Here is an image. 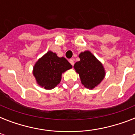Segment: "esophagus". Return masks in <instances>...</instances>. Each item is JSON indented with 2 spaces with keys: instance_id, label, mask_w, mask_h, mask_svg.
Listing matches in <instances>:
<instances>
[{
  "instance_id": "34e87169",
  "label": "esophagus",
  "mask_w": 135,
  "mask_h": 135,
  "mask_svg": "<svg viewBox=\"0 0 135 135\" xmlns=\"http://www.w3.org/2000/svg\"><path fill=\"white\" fill-rule=\"evenodd\" d=\"M69 62H70V64H71L72 66H74V59H71L69 60Z\"/></svg>"
}]
</instances>
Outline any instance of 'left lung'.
<instances>
[{"instance_id": "1", "label": "left lung", "mask_w": 135, "mask_h": 135, "mask_svg": "<svg viewBox=\"0 0 135 135\" xmlns=\"http://www.w3.org/2000/svg\"><path fill=\"white\" fill-rule=\"evenodd\" d=\"M80 61L76 62L74 68L80 76L85 88L92 90L104 78L105 72L103 64L90 51L86 50L79 55Z\"/></svg>"}]
</instances>
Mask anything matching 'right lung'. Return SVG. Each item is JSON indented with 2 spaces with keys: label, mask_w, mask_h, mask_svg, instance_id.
Listing matches in <instances>:
<instances>
[{
  "label": "right lung",
  "mask_w": 135,
  "mask_h": 135,
  "mask_svg": "<svg viewBox=\"0 0 135 135\" xmlns=\"http://www.w3.org/2000/svg\"><path fill=\"white\" fill-rule=\"evenodd\" d=\"M72 68V65L64 58L48 51L36 62L33 74L38 85L45 90L55 88L61 79L62 74Z\"/></svg>",
  "instance_id": "obj_1"
}]
</instances>
